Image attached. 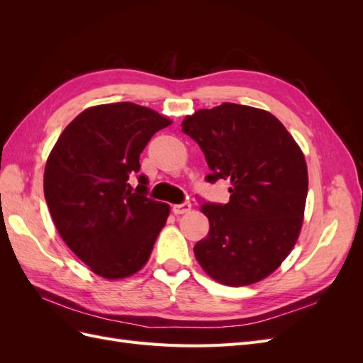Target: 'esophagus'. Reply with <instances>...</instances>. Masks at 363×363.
<instances>
[{"instance_id":"obj_1","label":"esophagus","mask_w":363,"mask_h":363,"mask_svg":"<svg viewBox=\"0 0 363 363\" xmlns=\"http://www.w3.org/2000/svg\"><path fill=\"white\" fill-rule=\"evenodd\" d=\"M191 203H183V204H175L174 207H172V212L175 213V215H183V213H188L189 211H191Z\"/></svg>"}]
</instances>
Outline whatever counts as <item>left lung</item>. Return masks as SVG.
Returning <instances> with one entry per match:
<instances>
[{
  "mask_svg": "<svg viewBox=\"0 0 363 363\" xmlns=\"http://www.w3.org/2000/svg\"><path fill=\"white\" fill-rule=\"evenodd\" d=\"M204 152L212 174L227 179L230 201L204 203L208 235L194 247L207 276L227 286H248L276 271L300 236L307 199L301 148L272 113L223 103L182 123Z\"/></svg>",
  "mask_w": 363,
  "mask_h": 363,
  "instance_id": "1",
  "label": "left lung"
}]
</instances>
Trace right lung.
Here are the masks:
<instances>
[{
    "label": "right lung",
    "mask_w": 363,
    "mask_h": 363,
    "mask_svg": "<svg viewBox=\"0 0 363 363\" xmlns=\"http://www.w3.org/2000/svg\"><path fill=\"white\" fill-rule=\"evenodd\" d=\"M172 121L135 103L86 108L62 131L43 174L60 238L96 276L119 280L145 267L169 204L148 199L147 179L127 183L156 131Z\"/></svg>",
    "instance_id": "obj_1"
}]
</instances>
